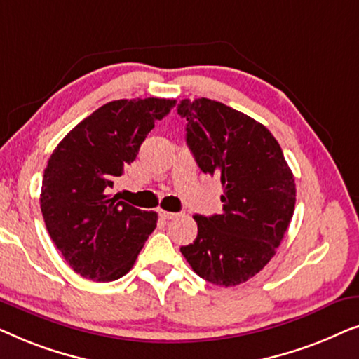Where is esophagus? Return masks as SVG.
I'll list each match as a JSON object with an SVG mask.
<instances>
[{
	"label": "esophagus",
	"mask_w": 359,
	"mask_h": 359,
	"mask_svg": "<svg viewBox=\"0 0 359 359\" xmlns=\"http://www.w3.org/2000/svg\"><path fill=\"white\" fill-rule=\"evenodd\" d=\"M160 217L163 220H171V219L178 217V214H176V212H166V210H160Z\"/></svg>",
	"instance_id": "34e87169"
}]
</instances>
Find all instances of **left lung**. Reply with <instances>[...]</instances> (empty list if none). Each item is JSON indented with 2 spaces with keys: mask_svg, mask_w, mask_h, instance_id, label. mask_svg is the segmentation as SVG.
<instances>
[{
  "mask_svg": "<svg viewBox=\"0 0 359 359\" xmlns=\"http://www.w3.org/2000/svg\"><path fill=\"white\" fill-rule=\"evenodd\" d=\"M186 144L205 175L220 178L222 212L194 215L198 237L181 247L194 273L237 286L266 266L286 233L296 183L283 150L263 124L219 101L183 100Z\"/></svg>",
  "mask_w": 359,
  "mask_h": 359,
  "instance_id": "8db88e82",
  "label": "left lung"
}]
</instances>
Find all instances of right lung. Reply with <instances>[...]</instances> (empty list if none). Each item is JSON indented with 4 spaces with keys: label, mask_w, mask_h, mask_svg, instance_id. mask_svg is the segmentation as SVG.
Segmentation results:
<instances>
[{
    "label": "right lung",
    "mask_w": 359,
    "mask_h": 359,
    "mask_svg": "<svg viewBox=\"0 0 359 359\" xmlns=\"http://www.w3.org/2000/svg\"><path fill=\"white\" fill-rule=\"evenodd\" d=\"M175 104L161 97L107 102L73 127L48 158L41 193L43 222L80 276L100 283L122 278L155 230L156 212L106 193Z\"/></svg>",
    "instance_id": "right-lung-1"
}]
</instances>
